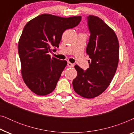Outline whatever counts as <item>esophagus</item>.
Listing matches in <instances>:
<instances>
[{
    "mask_svg": "<svg viewBox=\"0 0 134 134\" xmlns=\"http://www.w3.org/2000/svg\"><path fill=\"white\" fill-rule=\"evenodd\" d=\"M68 66L69 67L72 68V67L74 66V64L71 63H70V62H68Z\"/></svg>",
    "mask_w": 134,
    "mask_h": 134,
    "instance_id": "1",
    "label": "esophagus"
}]
</instances>
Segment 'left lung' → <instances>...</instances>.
<instances>
[{
  "label": "left lung",
  "mask_w": 134,
  "mask_h": 134,
  "mask_svg": "<svg viewBox=\"0 0 134 134\" xmlns=\"http://www.w3.org/2000/svg\"><path fill=\"white\" fill-rule=\"evenodd\" d=\"M87 18L91 35L86 52L91 61L86 71L75 65L77 75L72 86L79 95L91 99L102 94L111 83L118 67L120 49L112 29L98 16Z\"/></svg>",
  "instance_id": "obj_1"
}]
</instances>
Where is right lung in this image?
I'll return each mask as SVG.
<instances>
[{
	"label": "right lung",
	"instance_id": "add662e5",
	"mask_svg": "<svg viewBox=\"0 0 134 134\" xmlns=\"http://www.w3.org/2000/svg\"><path fill=\"white\" fill-rule=\"evenodd\" d=\"M80 21V16L43 14L25 25L18 42L21 74L25 85L36 94L46 96L55 88L67 62L51 58L49 53L52 47L59 46L63 33Z\"/></svg>",
	"mask_w": 134,
	"mask_h": 134
}]
</instances>
